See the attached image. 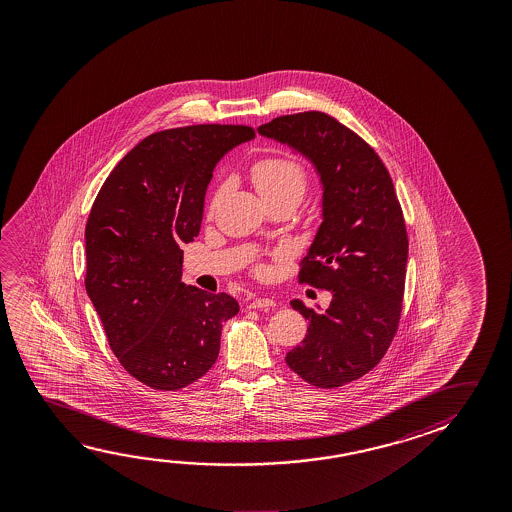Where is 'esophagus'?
<instances>
[{"label": "esophagus", "mask_w": 512, "mask_h": 512, "mask_svg": "<svg viewBox=\"0 0 512 512\" xmlns=\"http://www.w3.org/2000/svg\"><path fill=\"white\" fill-rule=\"evenodd\" d=\"M277 303L273 302V300H269V298H255L250 302V309H271V307H275Z\"/></svg>", "instance_id": "esophagus-1"}]
</instances>
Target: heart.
<instances>
[{"instance_id": "1", "label": "heart", "mask_w": 512, "mask_h": 512, "mask_svg": "<svg viewBox=\"0 0 512 512\" xmlns=\"http://www.w3.org/2000/svg\"><path fill=\"white\" fill-rule=\"evenodd\" d=\"M250 176L264 200L291 198L298 203L307 189V169L287 155H268L255 160Z\"/></svg>"}]
</instances>
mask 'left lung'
I'll return each mask as SVG.
<instances>
[{"label": "left lung", "instance_id": "obj_1", "mask_svg": "<svg viewBox=\"0 0 512 512\" xmlns=\"http://www.w3.org/2000/svg\"><path fill=\"white\" fill-rule=\"evenodd\" d=\"M259 132L307 155L321 175L323 223L298 282L332 294L285 362L310 386L334 389L375 368L400 325L409 239L393 180L361 135L319 110L271 119Z\"/></svg>", "mask_w": 512, "mask_h": 512}]
</instances>
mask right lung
I'll use <instances>...</instances> for the list:
<instances>
[{
    "instance_id": "obj_1",
    "label": "right lung",
    "mask_w": 512,
    "mask_h": 512,
    "mask_svg": "<svg viewBox=\"0 0 512 512\" xmlns=\"http://www.w3.org/2000/svg\"><path fill=\"white\" fill-rule=\"evenodd\" d=\"M252 126L191 125L148 135L101 185L85 225V289L121 366L157 391L196 382L218 359L221 328L239 312L227 293L182 277V243L200 234L218 160Z\"/></svg>"
}]
</instances>
